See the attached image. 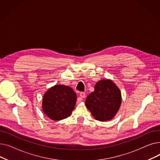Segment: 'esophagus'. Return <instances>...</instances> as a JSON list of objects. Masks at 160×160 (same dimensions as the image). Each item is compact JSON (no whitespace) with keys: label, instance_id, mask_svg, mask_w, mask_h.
I'll use <instances>...</instances> for the list:
<instances>
[{"label":"esophagus","instance_id":"obj_1","mask_svg":"<svg viewBox=\"0 0 160 160\" xmlns=\"http://www.w3.org/2000/svg\"><path fill=\"white\" fill-rule=\"evenodd\" d=\"M86 97V93L83 92H80V98H78V102H81L82 100V98Z\"/></svg>","mask_w":160,"mask_h":160}]
</instances>
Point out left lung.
I'll list each match as a JSON object with an SVG mask.
<instances>
[{
  "instance_id": "obj_1",
  "label": "left lung",
  "mask_w": 160,
  "mask_h": 160,
  "mask_svg": "<svg viewBox=\"0 0 160 160\" xmlns=\"http://www.w3.org/2000/svg\"><path fill=\"white\" fill-rule=\"evenodd\" d=\"M121 91L110 80H101L95 86L86 100V106L96 120L106 121L112 119L121 104Z\"/></svg>"
}]
</instances>
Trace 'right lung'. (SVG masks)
<instances>
[{
    "label": "right lung",
    "instance_id": "obj_1",
    "mask_svg": "<svg viewBox=\"0 0 160 160\" xmlns=\"http://www.w3.org/2000/svg\"><path fill=\"white\" fill-rule=\"evenodd\" d=\"M77 98V94L71 88L58 84L44 94L42 109L50 119L60 121L71 115Z\"/></svg>",
    "mask_w": 160,
    "mask_h": 160
}]
</instances>
